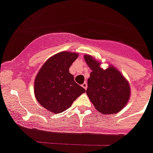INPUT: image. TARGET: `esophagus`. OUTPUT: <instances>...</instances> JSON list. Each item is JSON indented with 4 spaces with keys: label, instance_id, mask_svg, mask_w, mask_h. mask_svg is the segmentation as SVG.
<instances>
[{
    "label": "esophagus",
    "instance_id": "1",
    "mask_svg": "<svg viewBox=\"0 0 153 153\" xmlns=\"http://www.w3.org/2000/svg\"><path fill=\"white\" fill-rule=\"evenodd\" d=\"M82 86H83V88L85 89V90H86V88H87V83L85 82V83H83V84H82Z\"/></svg>",
    "mask_w": 153,
    "mask_h": 153
}]
</instances>
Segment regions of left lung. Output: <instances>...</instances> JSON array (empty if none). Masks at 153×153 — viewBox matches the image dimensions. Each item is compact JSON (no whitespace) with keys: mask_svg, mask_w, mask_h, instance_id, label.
Returning <instances> with one entry per match:
<instances>
[{"mask_svg":"<svg viewBox=\"0 0 153 153\" xmlns=\"http://www.w3.org/2000/svg\"><path fill=\"white\" fill-rule=\"evenodd\" d=\"M85 61L93 70L88 79L86 94L96 109L102 114L117 113L129 100L130 86L120 71L110 67L102 70L100 63L90 55Z\"/></svg>","mask_w":153,"mask_h":153,"instance_id":"obj_1","label":"left lung"}]
</instances>
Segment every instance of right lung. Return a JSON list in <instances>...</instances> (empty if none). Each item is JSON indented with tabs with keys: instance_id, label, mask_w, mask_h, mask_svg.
I'll list each match as a JSON object with an SVG mask.
<instances>
[{
	"instance_id": "1",
	"label": "right lung",
	"mask_w": 153,
	"mask_h": 153,
	"mask_svg": "<svg viewBox=\"0 0 153 153\" xmlns=\"http://www.w3.org/2000/svg\"><path fill=\"white\" fill-rule=\"evenodd\" d=\"M77 53L61 52L45 62L35 79L34 93L39 103L54 113L63 112L86 90L69 71Z\"/></svg>"
}]
</instances>
